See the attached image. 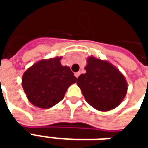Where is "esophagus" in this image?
I'll use <instances>...</instances> for the list:
<instances>
[{
  "label": "esophagus",
  "instance_id": "obj_1",
  "mask_svg": "<svg viewBox=\"0 0 148 148\" xmlns=\"http://www.w3.org/2000/svg\"><path fill=\"white\" fill-rule=\"evenodd\" d=\"M74 75H75V77L77 78V77H78V76L80 75V72H77V73H74Z\"/></svg>",
  "mask_w": 148,
  "mask_h": 148
}]
</instances>
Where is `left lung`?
Instances as JSON below:
<instances>
[{
  "label": "left lung",
  "instance_id": "obj_1",
  "mask_svg": "<svg viewBox=\"0 0 148 148\" xmlns=\"http://www.w3.org/2000/svg\"><path fill=\"white\" fill-rule=\"evenodd\" d=\"M86 62V72L77 81L86 101L98 111L116 108L127 94V83L124 74L107 60L90 56Z\"/></svg>",
  "mask_w": 148,
  "mask_h": 148
}]
</instances>
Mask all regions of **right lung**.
I'll return each instance as SVG.
<instances>
[{
    "label": "right lung",
    "mask_w": 148,
    "mask_h": 148,
    "mask_svg": "<svg viewBox=\"0 0 148 148\" xmlns=\"http://www.w3.org/2000/svg\"><path fill=\"white\" fill-rule=\"evenodd\" d=\"M62 56L42 59L34 63L22 76V87L28 101L40 109L51 108L63 99L66 90L77 77Z\"/></svg>",
    "instance_id": "add662e5"
}]
</instances>
